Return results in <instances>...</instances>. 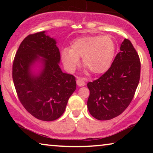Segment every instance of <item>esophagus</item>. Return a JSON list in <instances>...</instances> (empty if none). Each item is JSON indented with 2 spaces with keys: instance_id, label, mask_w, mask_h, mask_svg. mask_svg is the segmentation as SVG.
Here are the masks:
<instances>
[{
  "instance_id": "1",
  "label": "esophagus",
  "mask_w": 153,
  "mask_h": 153,
  "mask_svg": "<svg viewBox=\"0 0 153 153\" xmlns=\"http://www.w3.org/2000/svg\"><path fill=\"white\" fill-rule=\"evenodd\" d=\"M76 83L79 86H84L85 85V83L84 81V79L81 78V77H77L76 79Z\"/></svg>"
}]
</instances>
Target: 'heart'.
Here are the masks:
<instances>
[{"label":"heart","instance_id":"1","mask_svg":"<svg viewBox=\"0 0 153 153\" xmlns=\"http://www.w3.org/2000/svg\"><path fill=\"white\" fill-rule=\"evenodd\" d=\"M116 46L111 37L91 35L79 37L71 43L70 49L61 51V59L67 70L73 72L80 63L95 75L105 73L111 65Z\"/></svg>","mask_w":153,"mask_h":153}]
</instances>
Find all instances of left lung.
Masks as SVG:
<instances>
[{
  "mask_svg": "<svg viewBox=\"0 0 153 153\" xmlns=\"http://www.w3.org/2000/svg\"><path fill=\"white\" fill-rule=\"evenodd\" d=\"M110 68L93 82L88 83L90 114L99 120H108L120 115L129 105L139 84L141 62L129 39L120 45Z\"/></svg>",
  "mask_w": 153,
  "mask_h": 153,
  "instance_id": "1",
  "label": "left lung"
}]
</instances>
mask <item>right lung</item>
I'll return each mask as SVG.
<instances>
[{"mask_svg":"<svg viewBox=\"0 0 153 153\" xmlns=\"http://www.w3.org/2000/svg\"><path fill=\"white\" fill-rule=\"evenodd\" d=\"M55 39L45 31L27 36L19 47L12 65V79L21 103L39 120L53 121L65 110L76 88L75 77L62 72ZM41 64L36 74L32 68Z\"/></svg>","mask_w":153,"mask_h":153,"instance_id":"obj_1","label":"right lung"}]
</instances>
